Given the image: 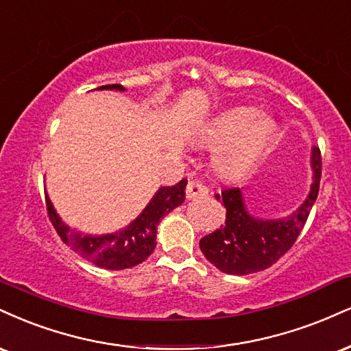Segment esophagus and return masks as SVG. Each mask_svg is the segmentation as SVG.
<instances>
[{
	"label": "esophagus",
	"instance_id": "obj_1",
	"mask_svg": "<svg viewBox=\"0 0 351 351\" xmlns=\"http://www.w3.org/2000/svg\"><path fill=\"white\" fill-rule=\"evenodd\" d=\"M208 194V188L204 186V184H201L199 181L196 180H191L188 183V188H186V197L188 199H196V197H202Z\"/></svg>",
	"mask_w": 351,
	"mask_h": 351
}]
</instances>
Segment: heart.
I'll return each instance as SVG.
<instances>
[{
    "instance_id": "obj_1",
    "label": "heart",
    "mask_w": 351,
    "mask_h": 351,
    "mask_svg": "<svg viewBox=\"0 0 351 351\" xmlns=\"http://www.w3.org/2000/svg\"><path fill=\"white\" fill-rule=\"evenodd\" d=\"M274 121L253 108H235L214 119L202 132V141L221 145L213 157L214 170L226 178L245 173L261 157L274 132Z\"/></svg>"
}]
</instances>
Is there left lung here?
<instances>
[{
  "label": "left lung",
  "instance_id": "left-lung-1",
  "mask_svg": "<svg viewBox=\"0 0 351 351\" xmlns=\"http://www.w3.org/2000/svg\"><path fill=\"white\" fill-rule=\"evenodd\" d=\"M311 167V191L306 201L288 217L260 219L252 216L240 188H227L216 194V199L226 206V226L201 239L199 247L206 258L222 273L237 276L263 271L276 263L296 242L317 199L322 173L317 147H312Z\"/></svg>",
  "mask_w": 351,
  "mask_h": 351
}]
</instances>
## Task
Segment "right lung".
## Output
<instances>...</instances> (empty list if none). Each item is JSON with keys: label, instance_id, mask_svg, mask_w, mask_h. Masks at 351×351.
<instances>
[{"label": "right lung", "instance_id": "obj_1", "mask_svg": "<svg viewBox=\"0 0 351 351\" xmlns=\"http://www.w3.org/2000/svg\"><path fill=\"white\" fill-rule=\"evenodd\" d=\"M96 90L125 91V88L121 84H106ZM186 183V180H181L175 186L160 188L145 206V209L128 227L103 235H86L71 229L53 209L47 194H45V202H47L50 222L53 223L57 234L71 250L99 268L125 269L142 263L152 255L154 248L157 247L155 239H157L160 219L183 204L184 196H186L184 194Z\"/></svg>", "mask_w": 351, "mask_h": 351}]
</instances>
